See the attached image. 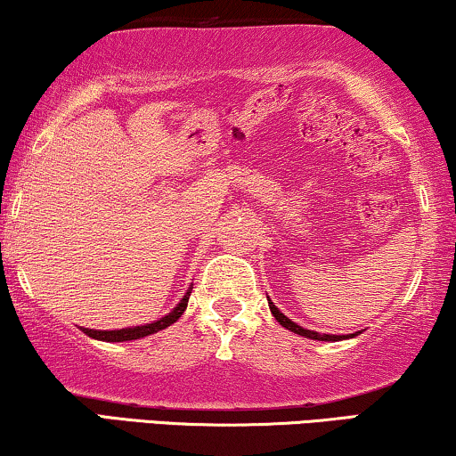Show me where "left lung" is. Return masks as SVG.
I'll return each mask as SVG.
<instances>
[{"label":"left lung","mask_w":456,"mask_h":456,"mask_svg":"<svg viewBox=\"0 0 456 456\" xmlns=\"http://www.w3.org/2000/svg\"><path fill=\"white\" fill-rule=\"evenodd\" d=\"M267 303H270V311H272V315L276 317V320L280 322V326H284L286 330H290V332H295V334H298V336H305V338H311V340H326V342H330V340H345V338H353V336H357L359 332H354V334H320V332H314V330H305V328H301L298 326V323H295L292 320H289V317H286L282 311H280L276 305H273L272 301H270V297H267Z\"/></svg>","instance_id":"1"}]
</instances>
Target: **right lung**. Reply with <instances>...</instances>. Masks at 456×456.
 Returning a JSON list of instances; mask_svg holds the SVG:
<instances>
[{"label": "right lung", "mask_w": 456, "mask_h": 456, "mask_svg": "<svg viewBox=\"0 0 456 456\" xmlns=\"http://www.w3.org/2000/svg\"><path fill=\"white\" fill-rule=\"evenodd\" d=\"M189 297H191V289L184 292V297L180 298V303L174 307L170 314L159 317L151 323H142V326H133V328H122V330H89L83 328V332L91 338L97 340H105V342H126V340H139L145 338V336H151L159 330H166L167 326H172L174 322H178V317L184 314L186 305H189Z\"/></svg>", "instance_id": "right-lung-1"}]
</instances>
